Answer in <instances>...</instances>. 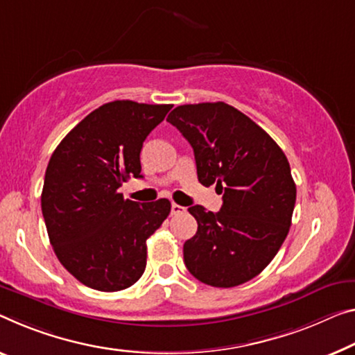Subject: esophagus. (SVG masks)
<instances>
[{
  "instance_id": "1",
  "label": "esophagus",
  "mask_w": 355,
  "mask_h": 355,
  "mask_svg": "<svg viewBox=\"0 0 355 355\" xmlns=\"http://www.w3.org/2000/svg\"><path fill=\"white\" fill-rule=\"evenodd\" d=\"M184 212H185V208H184V206H181V205H176V203H173V205H171V214H173V216L184 214Z\"/></svg>"
}]
</instances>
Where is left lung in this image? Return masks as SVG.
<instances>
[{
	"label": "left lung",
	"instance_id": "left-lung-1",
	"mask_svg": "<svg viewBox=\"0 0 355 355\" xmlns=\"http://www.w3.org/2000/svg\"><path fill=\"white\" fill-rule=\"evenodd\" d=\"M166 121L193 147L198 181L223 190L219 212L189 208L198 230L184 244L185 266L212 287L244 284L275 259L291 228L297 187L287 157L227 103L178 106Z\"/></svg>",
	"mask_w": 355,
	"mask_h": 355
}]
</instances>
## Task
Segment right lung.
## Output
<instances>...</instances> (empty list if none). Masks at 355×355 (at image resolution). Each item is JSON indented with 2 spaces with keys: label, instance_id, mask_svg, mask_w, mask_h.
Listing matches in <instances>:
<instances>
[{
  "label": "right lung",
  "instance_id": "add662e5",
  "mask_svg": "<svg viewBox=\"0 0 355 355\" xmlns=\"http://www.w3.org/2000/svg\"><path fill=\"white\" fill-rule=\"evenodd\" d=\"M171 107L106 103L76 125L49 160L41 195L49 239L60 263L87 287L117 292L143 276L146 241L171 203H136L119 187L141 178L144 139Z\"/></svg>",
  "mask_w": 355,
  "mask_h": 355
}]
</instances>
